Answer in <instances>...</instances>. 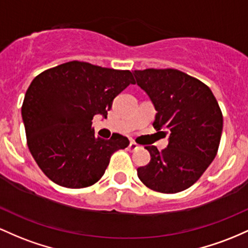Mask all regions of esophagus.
Listing matches in <instances>:
<instances>
[{"label":"esophagus","mask_w":248,"mask_h":248,"mask_svg":"<svg viewBox=\"0 0 248 248\" xmlns=\"http://www.w3.org/2000/svg\"><path fill=\"white\" fill-rule=\"evenodd\" d=\"M129 149H130V151H136V150L139 149V145L138 144H136L135 141H131L129 145Z\"/></svg>","instance_id":"1"}]
</instances>
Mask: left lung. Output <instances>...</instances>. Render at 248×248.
<instances>
[{
	"label": "left lung",
	"mask_w": 248,
	"mask_h": 248,
	"mask_svg": "<svg viewBox=\"0 0 248 248\" xmlns=\"http://www.w3.org/2000/svg\"><path fill=\"white\" fill-rule=\"evenodd\" d=\"M137 84L154 102L155 129L168 130L161 151L146 146L151 160L137 169L146 187L177 193L192 186L212 163L222 132V112L211 89L177 69L135 70Z\"/></svg>",
	"instance_id": "8db88e82"
}]
</instances>
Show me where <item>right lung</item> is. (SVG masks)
Masks as SVG:
<instances>
[{"mask_svg": "<svg viewBox=\"0 0 248 248\" xmlns=\"http://www.w3.org/2000/svg\"><path fill=\"white\" fill-rule=\"evenodd\" d=\"M130 84L132 72L71 61L32 79L22 104L27 144L43 173L68 188L93 185L111 155L130 144L116 135L94 137L93 119L107 118L113 98Z\"/></svg>", "mask_w": 248, "mask_h": 248, "instance_id": "obj_1", "label": "right lung"}]
</instances>
